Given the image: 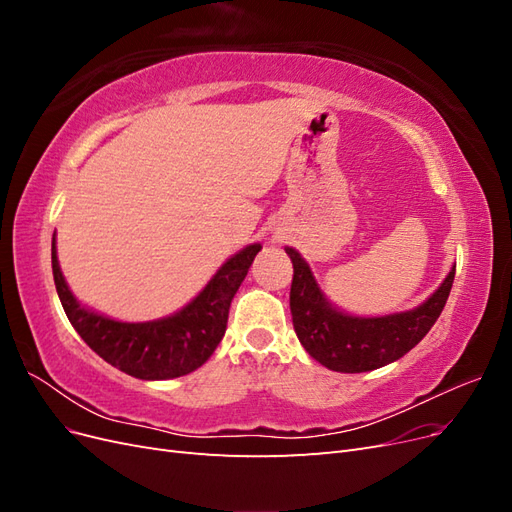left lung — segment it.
Instances as JSON below:
<instances>
[{"mask_svg": "<svg viewBox=\"0 0 512 512\" xmlns=\"http://www.w3.org/2000/svg\"><path fill=\"white\" fill-rule=\"evenodd\" d=\"M292 260L290 314L301 346L320 365L342 374H361L389 365L410 352L440 318L451 294L455 267L440 288L414 309L389 316L361 318L339 312L320 290L301 254L286 247Z\"/></svg>", "mask_w": 512, "mask_h": 512, "instance_id": "left-lung-1", "label": "left lung"}]
</instances>
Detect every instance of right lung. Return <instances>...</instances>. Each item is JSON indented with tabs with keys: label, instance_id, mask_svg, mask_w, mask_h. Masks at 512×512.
I'll use <instances>...</instances> for the list:
<instances>
[{
	"label": "right lung",
	"instance_id": "add662e5",
	"mask_svg": "<svg viewBox=\"0 0 512 512\" xmlns=\"http://www.w3.org/2000/svg\"><path fill=\"white\" fill-rule=\"evenodd\" d=\"M260 247V243L243 247L224 262L196 299L173 316L149 322H119L76 301L59 269L55 235L51 245L53 280L70 324L106 363L141 380H170L198 369L218 348L226 333L232 297Z\"/></svg>",
	"mask_w": 512,
	"mask_h": 512
}]
</instances>
